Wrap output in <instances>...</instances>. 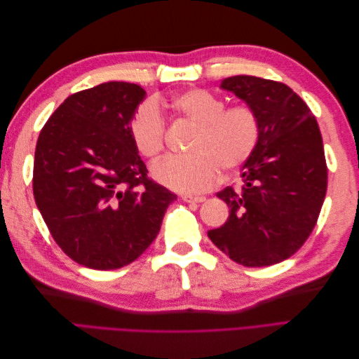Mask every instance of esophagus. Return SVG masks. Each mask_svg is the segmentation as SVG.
<instances>
[{
  "label": "esophagus",
  "instance_id": "1",
  "mask_svg": "<svg viewBox=\"0 0 359 359\" xmlns=\"http://www.w3.org/2000/svg\"><path fill=\"white\" fill-rule=\"evenodd\" d=\"M181 199L184 202H196V203H201V202L206 201L205 196H191V194H182Z\"/></svg>",
  "mask_w": 359,
  "mask_h": 359
}]
</instances>
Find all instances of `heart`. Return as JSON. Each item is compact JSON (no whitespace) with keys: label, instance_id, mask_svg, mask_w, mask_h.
Returning <instances> with one entry per match:
<instances>
[{"label":"heart","instance_id":"1","mask_svg":"<svg viewBox=\"0 0 359 359\" xmlns=\"http://www.w3.org/2000/svg\"><path fill=\"white\" fill-rule=\"evenodd\" d=\"M169 109L196 127L187 148L189 156H166L151 168L161 186L182 193H201L211 189L220 173L232 175L256 151L262 127L257 112L247 103L224 107V100L201 88L173 97ZM137 153L153 160L166 142V123L154 102L140 104L132 121Z\"/></svg>","mask_w":359,"mask_h":359}]
</instances>
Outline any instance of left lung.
<instances>
[{"mask_svg": "<svg viewBox=\"0 0 359 359\" xmlns=\"http://www.w3.org/2000/svg\"><path fill=\"white\" fill-rule=\"evenodd\" d=\"M222 88L253 107L262 135L243 166L241 187L217 193L231 212L208 236L236 264L274 265L295 255L318 223L328 184L320 130L285 83L240 74Z\"/></svg>", "mask_w": 359, "mask_h": 359, "instance_id": "obj_1", "label": "left lung"}]
</instances>
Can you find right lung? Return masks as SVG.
Wrapping results in <instances>:
<instances>
[{"instance_id": "1", "label": "right lung", "mask_w": 359, "mask_h": 359, "mask_svg": "<svg viewBox=\"0 0 359 359\" xmlns=\"http://www.w3.org/2000/svg\"><path fill=\"white\" fill-rule=\"evenodd\" d=\"M142 86L106 82L69 95L37 139L32 191L60 248L91 269L132 264L177 194L151 180L130 121Z\"/></svg>"}]
</instances>
